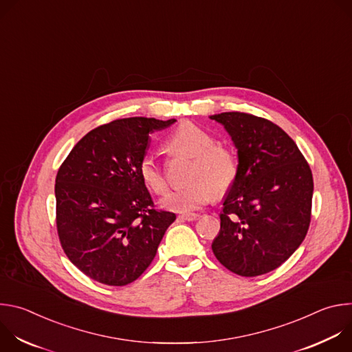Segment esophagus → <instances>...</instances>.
I'll list each match as a JSON object with an SVG mask.
<instances>
[{"mask_svg":"<svg viewBox=\"0 0 352 352\" xmlns=\"http://www.w3.org/2000/svg\"><path fill=\"white\" fill-rule=\"evenodd\" d=\"M199 217H200V214H197V213H184V214L178 216V220H181V221H193V220H197Z\"/></svg>","mask_w":352,"mask_h":352,"instance_id":"1","label":"esophagus"}]
</instances>
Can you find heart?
Masks as SVG:
<instances>
[{
	"instance_id": "obj_1",
	"label": "heart",
	"mask_w": 352,
	"mask_h": 352,
	"mask_svg": "<svg viewBox=\"0 0 352 352\" xmlns=\"http://www.w3.org/2000/svg\"><path fill=\"white\" fill-rule=\"evenodd\" d=\"M167 147L171 152L193 157L188 177L192 182L163 199V206L170 210L181 213L197 210L210 202L214 192L217 195L228 192L238 178L239 164L234 150L217 143L214 135L193 122L179 124L170 133ZM139 175L153 193L167 192V178L153 155L147 153L142 157Z\"/></svg>"
}]
</instances>
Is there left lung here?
I'll list each match as a JSON object with an SVG mask.
<instances>
[{
    "label": "left lung",
    "mask_w": 352,
    "mask_h": 352,
    "mask_svg": "<svg viewBox=\"0 0 352 352\" xmlns=\"http://www.w3.org/2000/svg\"><path fill=\"white\" fill-rule=\"evenodd\" d=\"M238 148L239 173L212 243L217 261L242 277L281 266L307 236L314 178L295 142L272 121L232 111L210 117Z\"/></svg>",
    "instance_id": "left-lung-1"
}]
</instances>
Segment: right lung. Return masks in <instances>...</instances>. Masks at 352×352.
<instances>
[{"instance_id": "right-lung-1", "label": "right lung", "mask_w": 352, "mask_h": 352, "mask_svg": "<svg viewBox=\"0 0 352 352\" xmlns=\"http://www.w3.org/2000/svg\"><path fill=\"white\" fill-rule=\"evenodd\" d=\"M175 121L132 117L100 125L61 164L56 178L58 238L68 259L91 280L122 287L153 262L175 214L155 209L139 163L150 133Z\"/></svg>"}]
</instances>
